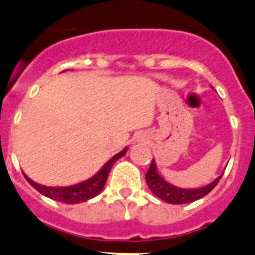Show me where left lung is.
Here are the masks:
<instances>
[{
	"mask_svg": "<svg viewBox=\"0 0 255 255\" xmlns=\"http://www.w3.org/2000/svg\"><path fill=\"white\" fill-rule=\"evenodd\" d=\"M222 175L223 174H221L217 179H214L213 182L204 185V187L185 189V188L175 187V185L167 182L157 170L155 160L153 159L149 165V169H148L147 174H145V182H147L149 189L152 190V193L159 199H162V201L167 202L169 204H185L198 201V199L207 196L218 184Z\"/></svg>",
	"mask_w": 255,
	"mask_h": 255,
	"instance_id": "left-lung-1",
	"label": "left lung"
}]
</instances>
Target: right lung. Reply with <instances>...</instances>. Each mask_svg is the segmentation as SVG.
I'll use <instances>...</instances> for the list:
<instances>
[{"label": "right lung", "mask_w": 255, "mask_h": 255, "mask_svg": "<svg viewBox=\"0 0 255 255\" xmlns=\"http://www.w3.org/2000/svg\"><path fill=\"white\" fill-rule=\"evenodd\" d=\"M127 152V148L121 150L116 155H113L93 177L90 179L83 180V182L77 183V184L70 185V187H46V185H41L38 183L33 182L29 179L26 174L23 173L24 178L27 182L32 185L36 190H38L39 193L43 196L48 197V198L54 199V201L62 202V203L67 204H76V203H82V202L88 201V199L93 198L97 194L101 193V190L103 189L107 180L108 174L111 172V168L115 164L116 160L122 158L123 155Z\"/></svg>", "instance_id": "obj_1"}]
</instances>
